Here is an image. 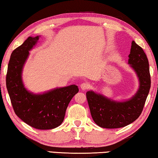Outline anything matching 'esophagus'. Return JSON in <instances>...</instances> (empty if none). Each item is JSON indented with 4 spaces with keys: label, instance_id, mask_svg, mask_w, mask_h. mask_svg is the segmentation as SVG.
Masks as SVG:
<instances>
[{
    "label": "esophagus",
    "instance_id": "34e87169",
    "mask_svg": "<svg viewBox=\"0 0 158 158\" xmlns=\"http://www.w3.org/2000/svg\"><path fill=\"white\" fill-rule=\"evenodd\" d=\"M80 88H81L82 90H86V89H89L90 88V85H89L87 82H83V83L81 84V85H80Z\"/></svg>",
    "mask_w": 158,
    "mask_h": 158
}]
</instances>
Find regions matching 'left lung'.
<instances>
[{"label": "left lung", "mask_w": 158, "mask_h": 158, "mask_svg": "<svg viewBox=\"0 0 158 158\" xmlns=\"http://www.w3.org/2000/svg\"><path fill=\"white\" fill-rule=\"evenodd\" d=\"M128 63L137 73L140 88L129 101L116 102L104 96L87 91L86 98L91 117L98 126L104 128H118L128 126L140 116L151 84L149 63L143 48L133 41Z\"/></svg>", "instance_id": "left-lung-1"}]
</instances>
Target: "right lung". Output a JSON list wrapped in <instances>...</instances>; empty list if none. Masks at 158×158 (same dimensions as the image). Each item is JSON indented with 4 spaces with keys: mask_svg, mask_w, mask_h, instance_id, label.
Segmentation results:
<instances>
[{
    "mask_svg": "<svg viewBox=\"0 0 158 158\" xmlns=\"http://www.w3.org/2000/svg\"><path fill=\"white\" fill-rule=\"evenodd\" d=\"M39 37H29L11 54L6 74V87L15 114L32 128L48 130L60 126L70 101L79 89L71 85L36 95L23 86L21 74L29 51Z\"/></svg>",
    "mask_w": 158,
    "mask_h": 158,
    "instance_id": "add662e5",
    "label": "right lung"
}]
</instances>
